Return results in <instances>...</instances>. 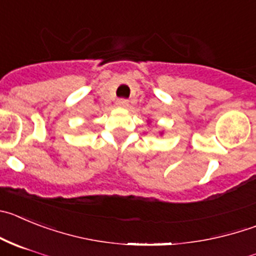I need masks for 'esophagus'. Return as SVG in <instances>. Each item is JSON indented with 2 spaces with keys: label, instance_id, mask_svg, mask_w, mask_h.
<instances>
[{
  "label": "esophagus",
  "instance_id": "obj_1",
  "mask_svg": "<svg viewBox=\"0 0 256 256\" xmlns=\"http://www.w3.org/2000/svg\"><path fill=\"white\" fill-rule=\"evenodd\" d=\"M116 105H118L119 108H126V106H128V100L119 99L118 102H116Z\"/></svg>",
  "mask_w": 256,
  "mask_h": 256
}]
</instances>
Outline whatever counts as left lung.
I'll return each mask as SVG.
<instances>
[{
    "label": "left lung",
    "instance_id": "8db88e82",
    "mask_svg": "<svg viewBox=\"0 0 256 256\" xmlns=\"http://www.w3.org/2000/svg\"><path fill=\"white\" fill-rule=\"evenodd\" d=\"M148 124H151V120H148ZM160 134H161V136L164 134V132H162V130H161V132H160Z\"/></svg>",
    "mask_w": 256,
    "mask_h": 256
}]
</instances>
